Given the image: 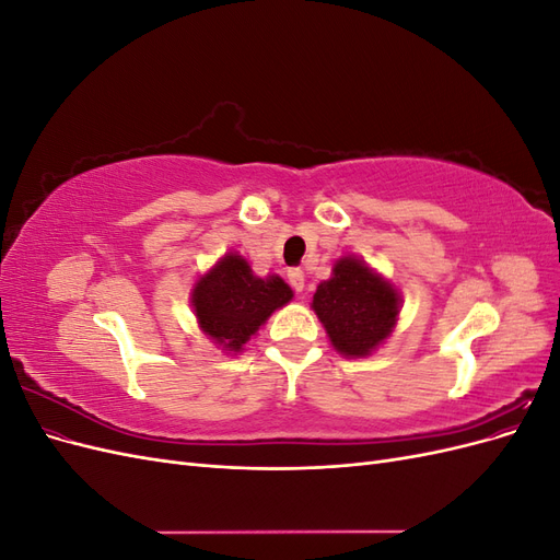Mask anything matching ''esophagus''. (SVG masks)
Masks as SVG:
<instances>
[{"label":"esophagus","mask_w":560,"mask_h":560,"mask_svg":"<svg viewBox=\"0 0 560 560\" xmlns=\"http://www.w3.org/2000/svg\"><path fill=\"white\" fill-rule=\"evenodd\" d=\"M287 278H290V284H292L294 292H303V287H306V276H303L301 268L287 270Z\"/></svg>","instance_id":"esophagus-1"}]
</instances>
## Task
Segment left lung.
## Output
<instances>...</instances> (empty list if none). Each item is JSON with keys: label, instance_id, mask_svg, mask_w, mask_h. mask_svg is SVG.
I'll list each match as a JSON object with an SVG mask.
<instances>
[{"label": "left lung", "instance_id": "1", "mask_svg": "<svg viewBox=\"0 0 560 560\" xmlns=\"http://www.w3.org/2000/svg\"><path fill=\"white\" fill-rule=\"evenodd\" d=\"M313 311L338 352L364 358L393 331L399 296L360 259L346 257L336 261L331 280L319 282Z\"/></svg>", "mask_w": 560, "mask_h": 560}]
</instances>
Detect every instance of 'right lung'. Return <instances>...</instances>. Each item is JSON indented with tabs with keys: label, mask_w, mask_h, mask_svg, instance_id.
<instances>
[{
	"label": "right lung",
	"mask_w": 560,
	"mask_h": 560,
	"mask_svg": "<svg viewBox=\"0 0 560 560\" xmlns=\"http://www.w3.org/2000/svg\"><path fill=\"white\" fill-rule=\"evenodd\" d=\"M292 290L282 278L266 280L252 273L238 254H226L210 273L196 282L194 311L212 341L238 352L249 336L270 317V313L290 303Z\"/></svg>",
	"instance_id": "add662e5"
}]
</instances>
